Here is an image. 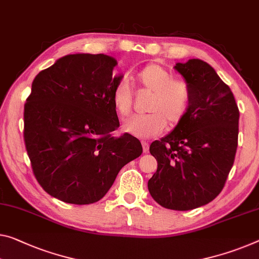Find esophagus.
I'll return each mask as SVG.
<instances>
[{
    "instance_id": "obj_1",
    "label": "esophagus",
    "mask_w": 259,
    "mask_h": 259,
    "mask_svg": "<svg viewBox=\"0 0 259 259\" xmlns=\"http://www.w3.org/2000/svg\"><path fill=\"white\" fill-rule=\"evenodd\" d=\"M141 145H142L143 153H148V150H149V143L146 142V141H142Z\"/></svg>"
}]
</instances>
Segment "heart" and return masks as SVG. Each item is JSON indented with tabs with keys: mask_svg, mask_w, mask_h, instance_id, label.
<instances>
[{
	"mask_svg": "<svg viewBox=\"0 0 259 259\" xmlns=\"http://www.w3.org/2000/svg\"><path fill=\"white\" fill-rule=\"evenodd\" d=\"M139 85L152 91L147 111L149 113L135 116L124 124V131L138 138H150L166 128L177 126L188 116L192 104V90L188 81L174 78L170 70L150 63L137 75ZM112 105L120 117L132 112L133 91L125 79L119 81L112 91Z\"/></svg>",
	"mask_w": 259,
	"mask_h": 259,
	"instance_id": "obj_1",
	"label": "heart"
}]
</instances>
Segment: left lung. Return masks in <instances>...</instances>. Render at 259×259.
<instances>
[{"label": "left lung", "instance_id": "1", "mask_svg": "<svg viewBox=\"0 0 259 259\" xmlns=\"http://www.w3.org/2000/svg\"><path fill=\"white\" fill-rule=\"evenodd\" d=\"M192 90L188 116L149 152L157 170L148 181L162 207L190 210L215 199L235 160L240 111L232 90L207 62L191 59L175 66Z\"/></svg>", "mask_w": 259, "mask_h": 259}]
</instances>
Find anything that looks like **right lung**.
Here are the masks:
<instances>
[{
  "mask_svg": "<svg viewBox=\"0 0 259 259\" xmlns=\"http://www.w3.org/2000/svg\"><path fill=\"white\" fill-rule=\"evenodd\" d=\"M116 59L69 54L34 77L24 105V141L35 180L59 200L94 204L120 169L142 153L140 141L119 127L112 91Z\"/></svg>",
  "mask_w": 259,
  "mask_h": 259,
  "instance_id": "1",
  "label": "right lung"
}]
</instances>
